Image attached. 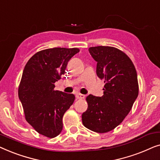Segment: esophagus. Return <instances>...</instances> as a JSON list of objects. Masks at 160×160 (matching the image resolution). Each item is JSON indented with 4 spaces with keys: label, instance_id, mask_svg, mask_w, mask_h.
<instances>
[{
    "label": "esophagus",
    "instance_id": "esophagus-1",
    "mask_svg": "<svg viewBox=\"0 0 160 160\" xmlns=\"http://www.w3.org/2000/svg\"><path fill=\"white\" fill-rule=\"evenodd\" d=\"M76 98H77V99H84V98H85V95H82V94H80V93H77L76 95Z\"/></svg>",
    "mask_w": 160,
    "mask_h": 160
}]
</instances>
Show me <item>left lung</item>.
<instances>
[{
	"mask_svg": "<svg viewBox=\"0 0 160 160\" xmlns=\"http://www.w3.org/2000/svg\"><path fill=\"white\" fill-rule=\"evenodd\" d=\"M89 52L105 85L102 97H87L88 108L82 115V123L89 130L104 133L121 124L132 108L138 95L137 72L129 57L117 48L98 46Z\"/></svg>",
	"mask_w": 160,
	"mask_h": 160,
	"instance_id": "left-lung-1",
	"label": "left lung"
}]
</instances>
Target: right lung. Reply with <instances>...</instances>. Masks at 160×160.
<instances>
[{"label": "right lung", "mask_w": 160, "mask_h": 160, "mask_svg": "<svg viewBox=\"0 0 160 160\" xmlns=\"http://www.w3.org/2000/svg\"><path fill=\"white\" fill-rule=\"evenodd\" d=\"M78 48L55 47L37 52L24 68L18 95L25 119L36 131L54 138L62 130V117L75 100L73 94L54 90Z\"/></svg>", "instance_id": "right-lung-1"}]
</instances>
